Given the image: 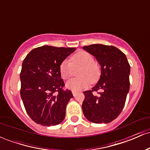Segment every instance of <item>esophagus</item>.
Masks as SVG:
<instances>
[{"mask_svg": "<svg viewBox=\"0 0 150 150\" xmlns=\"http://www.w3.org/2000/svg\"><path fill=\"white\" fill-rule=\"evenodd\" d=\"M73 92V96H74V97H75V96L77 95V93L76 92H75V91H73V92Z\"/></svg>", "mask_w": 150, "mask_h": 150, "instance_id": "1", "label": "esophagus"}]
</instances>
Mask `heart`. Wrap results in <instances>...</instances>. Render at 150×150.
<instances>
[{
	"mask_svg": "<svg viewBox=\"0 0 150 150\" xmlns=\"http://www.w3.org/2000/svg\"><path fill=\"white\" fill-rule=\"evenodd\" d=\"M81 67L79 70L80 77L72 79L66 82L67 88L78 92L87 88L91 82H97L100 76L99 67L94 63L93 56L86 51H80L70 58V62L65 60L60 65V73L62 78L68 80L73 76L75 70Z\"/></svg>",
	"mask_w": 150,
	"mask_h": 150,
	"instance_id": "1",
	"label": "heart"
}]
</instances>
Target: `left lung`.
Masks as SVG:
<instances>
[{"label": "left lung", "mask_w": 150, "mask_h": 150, "mask_svg": "<svg viewBox=\"0 0 150 150\" xmlns=\"http://www.w3.org/2000/svg\"><path fill=\"white\" fill-rule=\"evenodd\" d=\"M83 49L94 56L101 65L97 84L84 92L82 111L87 120L94 123H108L119 116L130 89V66L125 55L113 46L92 44ZM101 91L99 95L93 91Z\"/></svg>", "instance_id": "1"}]
</instances>
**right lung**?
I'll list each match as a JSON object with an SVG mask.
<instances>
[{
    "label": "right lung",
    "mask_w": 150,
    "mask_h": 150,
    "mask_svg": "<svg viewBox=\"0 0 150 150\" xmlns=\"http://www.w3.org/2000/svg\"><path fill=\"white\" fill-rule=\"evenodd\" d=\"M75 51V48L43 46L32 50L22 62L20 96L27 114L37 124L56 125L64 120L73 95L63 89L59 69Z\"/></svg>",
    "instance_id": "1"
}]
</instances>
